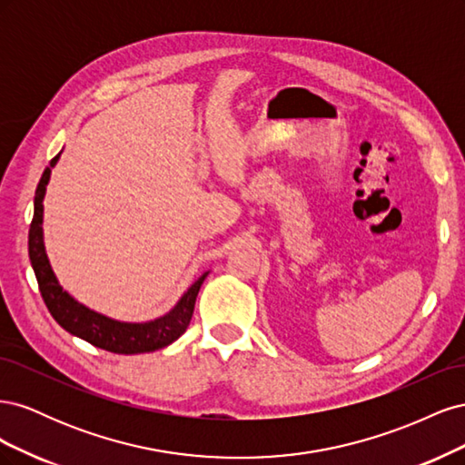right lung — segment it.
I'll list each match as a JSON object with an SVG mask.
<instances>
[{"label":"right lung","mask_w":465,"mask_h":465,"mask_svg":"<svg viewBox=\"0 0 465 465\" xmlns=\"http://www.w3.org/2000/svg\"><path fill=\"white\" fill-rule=\"evenodd\" d=\"M62 157V151L55 154L42 173L38 182V188L35 193V215L29 231V258L35 270L38 289L42 299H45L50 314L60 326L75 337L89 341L91 345L110 351V353L118 355H137V353H151V351L163 349L166 345L174 343L178 337L184 333L190 326V320L193 314L195 297H198L200 287L209 275V272L202 273L193 283L184 291V294L178 299V302L168 311L166 314L147 320V322H122L101 312L93 311V308L81 304L69 294L62 285L58 277H55L50 260L46 256L45 248V229H42V221H45V195L46 186L50 182L52 168L58 164Z\"/></svg>","instance_id":"right-lung-1"}]
</instances>
